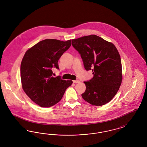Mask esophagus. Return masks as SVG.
Segmentation results:
<instances>
[{"mask_svg":"<svg viewBox=\"0 0 147 147\" xmlns=\"http://www.w3.org/2000/svg\"><path fill=\"white\" fill-rule=\"evenodd\" d=\"M73 82L74 83H79L80 82H79V80H73Z\"/></svg>","mask_w":147,"mask_h":147,"instance_id":"34e87169","label":"esophagus"}]
</instances>
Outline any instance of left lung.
I'll list each match as a JSON object with an SVG mask.
<instances>
[{
  "mask_svg": "<svg viewBox=\"0 0 147 147\" xmlns=\"http://www.w3.org/2000/svg\"><path fill=\"white\" fill-rule=\"evenodd\" d=\"M80 55L84 68L92 70L93 78L84 82L82 96L91 105L102 106L112 100L122 82V64L119 52L111 42L95 35L71 40Z\"/></svg>",
  "mask_w": 147,
  "mask_h": 147,
  "instance_id": "8db88e82",
  "label": "left lung"
}]
</instances>
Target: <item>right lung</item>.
I'll use <instances>...</instances> for the list:
<instances>
[{
	"label": "right lung",
	"instance_id": "right-lung-1",
	"mask_svg": "<svg viewBox=\"0 0 147 147\" xmlns=\"http://www.w3.org/2000/svg\"><path fill=\"white\" fill-rule=\"evenodd\" d=\"M71 40L46 39L28 49L20 66L24 91L36 104L49 107L61 101L66 89L73 83L61 76L53 77L52 68L59 69L58 61L69 49Z\"/></svg>",
	"mask_w": 147,
	"mask_h": 147
}]
</instances>
